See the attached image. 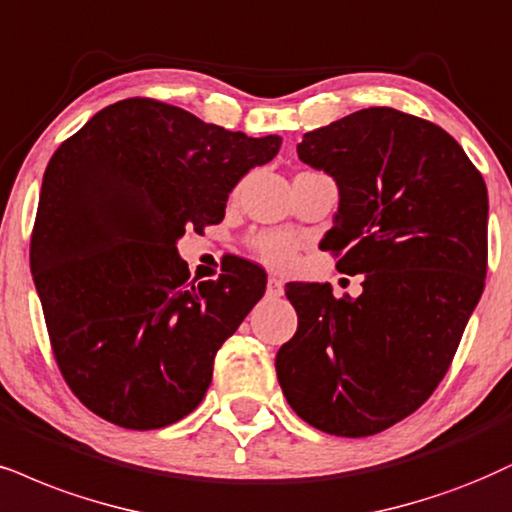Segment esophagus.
I'll return each instance as SVG.
<instances>
[{
	"label": "esophagus",
	"mask_w": 512,
	"mask_h": 512,
	"mask_svg": "<svg viewBox=\"0 0 512 512\" xmlns=\"http://www.w3.org/2000/svg\"><path fill=\"white\" fill-rule=\"evenodd\" d=\"M282 292H285V285H282V280H277V277H270L266 294L270 296V299H277V296H282Z\"/></svg>",
	"instance_id": "1"
}]
</instances>
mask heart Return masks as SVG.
Masks as SVG:
<instances>
[{
  "instance_id": "1",
  "label": "heart",
  "mask_w": 512,
  "mask_h": 512,
  "mask_svg": "<svg viewBox=\"0 0 512 512\" xmlns=\"http://www.w3.org/2000/svg\"><path fill=\"white\" fill-rule=\"evenodd\" d=\"M251 246L263 263L273 268H287L294 261L299 242L285 232H266V235H258Z\"/></svg>"
}]
</instances>
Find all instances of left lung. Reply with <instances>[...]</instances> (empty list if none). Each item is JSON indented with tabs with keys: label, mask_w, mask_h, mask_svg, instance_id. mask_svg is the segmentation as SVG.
Returning a JSON list of instances; mask_svg holds the SVG:
<instances>
[{
	"label": "left lung",
	"mask_w": 512,
	"mask_h": 512,
	"mask_svg": "<svg viewBox=\"0 0 512 512\" xmlns=\"http://www.w3.org/2000/svg\"><path fill=\"white\" fill-rule=\"evenodd\" d=\"M296 154L337 182L320 249L363 273V294L287 285L299 327L277 380L315 430L370 437L430 399L456 356L487 277V185L449 132L389 106L306 132Z\"/></svg>",
	"instance_id": "8db88e82"
}]
</instances>
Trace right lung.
<instances>
[{
	"label": "right lung",
	"mask_w": 512,
	"mask_h": 512,
	"mask_svg": "<svg viewBox=\"0 0 512 512\" xmlns=\"http://www.w3.org/2000/svg\"><path fill=\"white\" fill-rule=\"evenodd\" d=\"M280 144L123 99L54 151L30 268L54 358L82 406L125 430H159L199 406L266 273L239 258L218 280L194 282L175 244L187 227L220 223L232 187Z\"/></svg>",
	"instance_id": "add662e5"
}]
</instances>
